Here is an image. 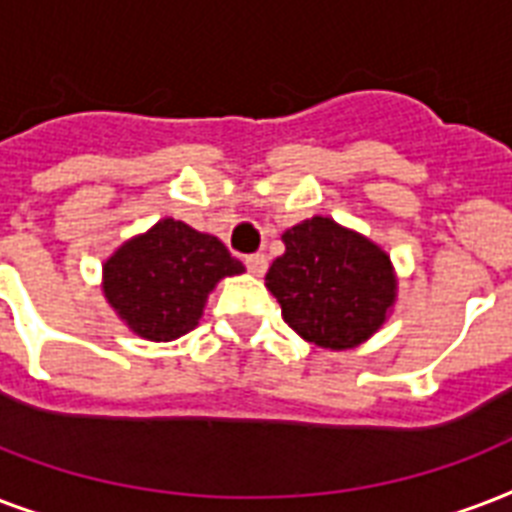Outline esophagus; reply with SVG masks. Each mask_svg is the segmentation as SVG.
Segmentation results:
<instances>
[{
	"mask_svg": "<svg viewBox=\"0 0 512 512\" xmlns=\"http://www.w3.org/2000/svg\"><path fill=\"white\" fill-rule=\"evenodd\" d=\"M267 256H264V253H253V256H248V259H245V267H248V272H251V275H264V272H267Z\"/></svg>",
	"mask_w": 512,
	"mask_h": 512,
	"instance_id": "obj_1",
	"label": "esophagus"
}]
</instances>
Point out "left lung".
<instances>
[{
	"label": "left lung",
	"mask_w": 512,
	"mask_h": 512,
	"mask_svg": "<svg viewBox=\"0 0 512 512\" xmlns=\"http://www.w3.org/2000/svg\"><path fill=\"white\" fill-rule=\"evenodd\" d=\"M283 243L285 253L272 261L264 285L304 342L328 352L352 350L387 323L398 275L382 245L328 216L285 229Z\"/></svg>",
	"instance_id": "8db88e82"
}]
</instances>
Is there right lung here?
<instances>
[{"label":"right lung","instance_id":"1","mask_svg":"<svg viewBox=\"0 0 512 512\" xmlns=\"http://www.w3.org/2000/svg\"><path fill=\"white\" fill-rule=\"evenodd\" d=\"M101 291L117 318L146 342H173L202 318L224 277L245 267L219 237L184 221L160 219L101 264Z\"/></svg>","mask_w":512,"mask_h":512}]
</instances>
